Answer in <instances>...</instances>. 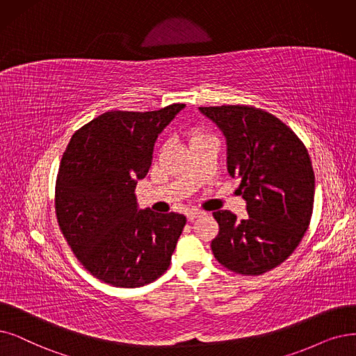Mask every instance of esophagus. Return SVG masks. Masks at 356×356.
Returning a JSON list of instances; mask_svg holds the SVG:
<instances>
[{
	"instance_id": "34e87169",
	"label": "esophagus",
	"mask_w": 356,
	"mask_h": 356,
	"mask_svg": "<svg viewBox=\"0 0 356 356\" xmlns=\"http://www.w3.org/2000/svg\"><path fill=\"white\" fill-rule=\"evenodd\" d=\"M203 215H206L204 211H188L187 213V219H188V222H194L197 218H200Z\"/></svg>"
}]
</instances>
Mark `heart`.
Masks as SVG:
<instances>
[{
	"instance_id": "1",
	"label": "heart",
	"mask_w": 356,
	"mask_h": 356,
	"mask_svg": "<svg viewBox=\"0 0 356 356\" xmlns=\"http://www.w3.org/2000/svg\"><path fill=\"white\" fill-rule=\"evenodd\" d=\"M188 136H190L191 141H194V140H197V138H200V137H204V134H202L198 130H190V131H188Z\"/></svg>"
}]
</instances>
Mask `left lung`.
<instances>
[{"instance_id": "obj_1", "label": "left lung", "mask_w": 356, "mask_h": 356, "mask_svg": "<svg viewBox=\"0 0 356 356\" xmlns=\"http://www.w3.org/2000/svg\"><path fill=\"white\" fill-rule=\"evenodd\" d=\"M226 138L227 172L241 178L238 193L248 218L213 213L219 234L215 259L244 276L263 275L285 261L301 243L314 206V170L307 147L279 118L245 105L200 106Z\"/></svg>"}]
</instances>
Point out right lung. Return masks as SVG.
<instances>
[{
	"instance_id": "1",
	"label": "right lung",
	"mask_w": 356,
	"mask_h": 356,
	"mask_svg": "<svg viewBox=\"0 0 356 356\" xmlns=\"http://www.w3.org/2000/svg\"><path fill=\"white\" fill-rule=\"evenodd\" d=\"M184 106L105 112L77 130L63 154L60 229L83 267L108 285L145 286L170 264L187 219L138 210L134 188L149 172L156 138Z\"/></svg>"
}]
</instances>
